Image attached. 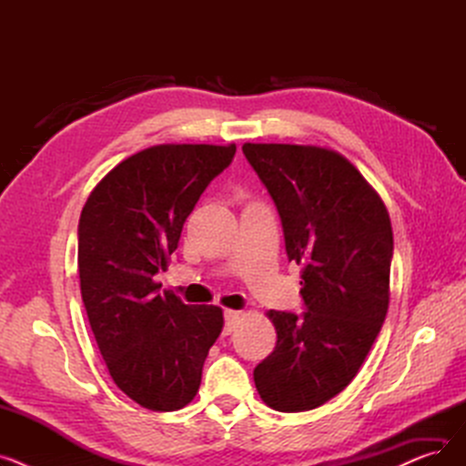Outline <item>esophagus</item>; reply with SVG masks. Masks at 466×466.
Wrapping results in <instances>:
<instances>
[{
	"label": "esophagus",
	"mask_w": 466,
	"mask_h": 466,
	"mask_svg": "<svg viewBox=\"0 0 466 466\" xmlns=\"http://www.w3.org/2000/svg\"><path fill=\"white\" fill-rule=\"evenodd\" d=\"M238 321H239V311L227 309L225 311V329H223V334H230L236 329Z\"/></svg>",
	"instance_id": "esophagus-1"
}]
</instances>
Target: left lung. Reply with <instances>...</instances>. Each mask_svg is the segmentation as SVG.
Listing matches in <instances>:
<instances>
[{
    "instance_id": "8db88e82",
    "label": "left lung",
    "mask_w": 466,
    "mask_h": 466,
    "mask_svg": "<svg viewBox=\"0 0 466 466\" xmlns=\"http://www.w3.org/2000/svg\"><path fill=\"white\" fill-rule=\"evenodd\" d=\"M241 151L276 204L289 262L302 266L304 313L268 311L278 344L257 364L255 385L274 410H313L351 383L385 321L389 213L334 151L283 143Z\"/></svg>"
}]
</instances>
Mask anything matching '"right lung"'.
I'll use <instances>...</instances> for the list:
<instances>
[{
    "label": "right lung",
    "instance_id": "right-lung-1",
    "mask_svg": "<svg viewBox=\"0 0 466 466\" xmlns=\"http://www.w3.org/2000/svg\"><path fill=\"white\" fill-rule=\"evenodd\" d=\"M234 155L236 145L151 147L115 166L81 211L77 264L90 329L116 387L147 410L176 411L196 397L223 330V309L160 295L155 276Z\"/></svg>",
    "mask_w": 466,
    "mask_h": 466
}]
</instances>
